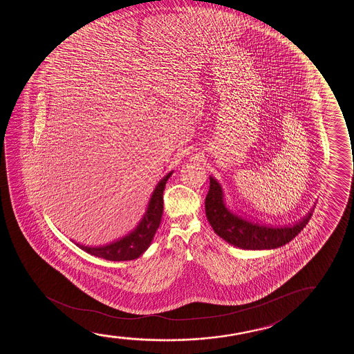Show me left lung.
<instances>
[{
	"instance_id": "left-lung-1",
	"label": "left lung",
	"mask_w": 354,
	"mask_h": 354,
	"mask_svg": "<svg viewBox=\"0 0 354 354\" xmlns=\"http://www.w3.org/2000/svg\"><path fill=\"white\" fill-rule=\"evenodd\" d=\"M210 187L205 197V214L214 232L233 247L244 250L276 249L286 245L304 230L310 221L315 207L299 223L289 226H272L254 223L233 213L225 202L223 187L213 176H209Z\"/></svg>"
}]
</instances>
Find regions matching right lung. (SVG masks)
<instances>
[{
    "label": "right lung",
    "mask_w": 354,
    "mask_h": 354,
    "mask_svg": "<svg viewBox=\"0 0 354 354\" xmlns=\"http://www.w3.org/2000/svg\"><path fill=\"white\" fill-rule=\"evenodd\" d=\"M171 174L173 171L165 175L157 184L151 194L147 208L144 216L141 218L140 223H138V226L127 236L113 241L110 244L99 247H88L84 244H80L73 241V242L88 254L102 257L109 261H127L138 259L142 255V252L147 250V248L150 247L151 242L155 237L156 231L160 227V218L163 214V191Z\"/></svg>",
    "instance_id": "right-lung-1"
}]
</instances>
